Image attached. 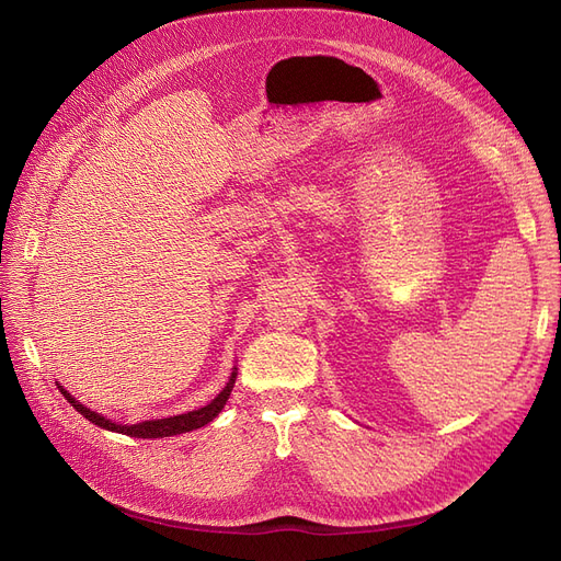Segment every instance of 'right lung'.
<instances>
[{
    "label": "right lung",
    "mask_w": 561,
    "mask_h": 561,
    "mask_svg": "<svg viewBox=\"0 0 561 561\" xmlns=\"http://www.w3.org/2000/svg\"><path fill=\"white\" fill-rule=\"evenodd\" d=\"M233 381H236V371L231 375V379H229V383L225 386L222 393H219L213 402H208L206 407H201V410L186 412V414H180V416H171V419H157V421L133 423V426H122V423H112L110 419L100 416V414L91 412L89 407H83L81 402H77L70 393H67V390H65L62 386H58V388H60V393L65 396V400L70 402L81 416H87L91 423H95V426H100V428H107V431H114V433H124V435H130V437H171V435L196 431V428H201V426H206V423H210L219 412H222V407L227 404V400H229V396H231Z\"/></svg>",
    "instance_id": "right-lung-1"
}]
</instances>
